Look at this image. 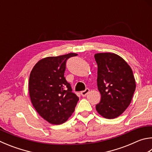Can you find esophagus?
Wrapping results in <instances>:
<instances>
[{
  "label": "esophagus",
  "mask_w": 152,
  "mask_h": 152,
  "mask_svg": "<svg viewBox=\"0 0 152 152\" xmlns=\"http://www.w3.org/2000/svg\"><path fill=\"white\" fill-rule=\"evenodd\" d=\"M90 92V90L88 89V88H86V89L85 90L82 91V92H80V94H81V95L82 96H86L88 94V92Z\"/></svg>",
  "instance_id": "1"
}]
</instances>
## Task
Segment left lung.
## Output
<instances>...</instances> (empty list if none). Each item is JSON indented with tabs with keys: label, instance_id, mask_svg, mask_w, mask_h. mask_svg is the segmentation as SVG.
Instances as JSON below:
<instances>
[{
	"label": "left lung",
	"instance_id": "left-lung-1",
	"mask_svg": "<svg viewBox=\"0 0 152 152\" xmlns=\"http://www.w3.org/2000/svg\"><path fill=\"white\" fill-rule=\"evenodd\" d=\"M94 58L98 64V89L101 94L96 109L104 118L114 119L131 103L136 90L133 72L122 57L114 53H98Z\"/></svg>",
	"mask_w": 152,
	"mask_h": 152
}]
</instances>
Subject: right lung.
I'll return each instance as SVG.
<instances>
[{
	"instance_id": "1",
	"label": "right lung",
	"mask_w": 152,
	"mask_h": 152,
	"mask_svg": "<svg viewBox=\"0 0 152 152\" xmlns=\"http://www.w3.org/2000/svg\"><path fill=\"white\" fill-rule=\"evenodd\" d=\"M77 54L50 56L39 60L29 77V95L33 106L48 122L59 125L74 111L78 96L64 77L66 62Z\"/></svg>"
}]
</instances>
